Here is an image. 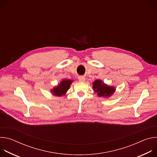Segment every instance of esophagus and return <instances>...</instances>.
<instances>
[{"mask_svg":"<svg viewBox=\"0 0 157 157\" xmlns=\"http://www.w3.org/2000/svg\"><path fill=\"white\" fill-rule=\"evenodd\" d=\"M78 79H79V82H84L85 80H86V79H85V78L84 76H79Z\"/></svg>","mask_w":157,"mask_h":157,"instance_id":"esophagus-1","label":"esophagus"}]
</instances>
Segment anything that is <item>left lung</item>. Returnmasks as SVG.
Segmentation results:
<instances>
[{"label": "left lung", "mask_w": 157, "mask_h": 157, "mask_svg": "<svg viewBox=\"0 0 157 157\" xmlns=\"http://www.w3.org/2000/svg\"><path fill=\"white\" fill-rule=\"evenodd\" d=\"M93 89L99 97L108 98L113 95L116 91V88L104 83L101 80L97 79L93 83Z\"/></svg>", "instance_id": "1"}]
</instances>
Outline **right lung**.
I'll list each match as a JSON object with an SVG mask.
<instances>
[{"mask_svg":"<svg viewBox=\"0 0 157 157\" xmlns=\"http://www.w3.org/2000/svg\"><path fill=\"white\" fill-rule=\"evenodd\" d=\"M72 82L73 81L71 79H63L57 86H55L52 89V93L56 96H64L69 89Z\"/></svg>","mask_w":157,"mask_h":157,"instance_id":"1","label":"right lung"}]
</instances>
